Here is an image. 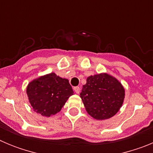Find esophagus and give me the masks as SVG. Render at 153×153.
Here are the masks:
<instances>
[{
	"label": "esophagus",
	"mask_w": 153,
	"mask_h": 153,
	"mask_svg": "<svg viewBox=\"0 0 153 153\" xmlns=\"http://www.w3.org/2000/svg\"><path fill=\"white\" fill-rule=\"evenodd\" d=\"M74 90L75 91V93H77V94H79V91H80V88H79V86H75V87H74Z\"/></svg>",
	"instance_id": "1"
}]
</instances>
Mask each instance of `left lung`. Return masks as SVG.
I'll return each mask as SVG.
<instances>
[{
  "label": "left lung",
  "mask_w": 153,
  "mask_h": 153,
  "mask_svg": "<svg viewBox=\"0 0 153 153\" xmlns=\"http://www.w3.org/2000/svg\"><path fill=\"white\" fill-rule=\"evenodd\" d=\"M80 97L90 116L97 120H107L122 106L125 89L117 78L102 73L87 77Z\"/></svg>",
  "instance_id": "left-lung-1"
}]
</instances>
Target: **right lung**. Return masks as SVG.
<instances>
[{
    "label": "right lung",
    "instance_id": "1",
    "mask_svg": "<svg viewBox=\"0 0 153 153\" xmlns=\"http://www.w3.org/2000/svg\"><path fill=\"white\" fill-rule=\"evenodd\" d=\"M27 94L33 111L50 117L61 110L74 91L68 79L51 73L30 82Z\"/></svg>",
    "mask_w": 153,
    "mask_h": 153
}]
</instances>
